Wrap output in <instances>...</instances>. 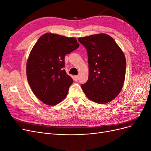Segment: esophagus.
Masks as SVG:
<instances>
[{
	"label": "esophagus",
	"instance_id": "34e87169",
	"mask_svg": "<svg viewBox=\"0 0 151 151\" xmlns=\"http://www.w3.org/2000/svg\"><path fill=\"white\" fill-rule=\"evenodd\" d=\"M79 76H74V80L75 81H78L79 80Z\"/></svg>",
	"mask_w": 151,
	"mask_h": 151
}]
</instances>
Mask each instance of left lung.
Instances as JSON below:
<instances>
[{
	"label": "left lung",
	"instance_id": "left-lung-1",
	"mask_svg": "<svg viewBox=\"0 0 151 151\" xmlns=\"http://www.w3.org/2000/svg\"><path fill=\"white\" fill-rule=\"evenodd\" d=\"M79 42L88 52V81L81 84L91 101L105 104L120 93L124 83L126 60L115 41L106 34L79 38Z\"/></svg>",
	"mask_w": 151,
	"mask_h": 151
}]
</instances>
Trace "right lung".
Segmentation results:
<instances>
[{"label":"right lung","mask_w":151,"mask_h":151,"mask_svg":"<svg viewBox=\"0 0 151 151\" xmlns=\"http://www.w3.org/2000/svg\"><path fill=\"white\" fill-rule=\"evenodd\" d=\"M79 47L74 38L46 33L38 40L28 58V83L40 100L53 106L67 95L73 79L65 69V56Z\"/></svg>","instance_id":"right-lung-1"}]
</instances>
